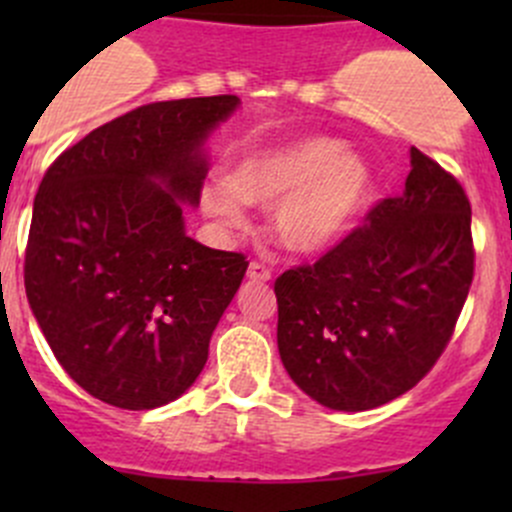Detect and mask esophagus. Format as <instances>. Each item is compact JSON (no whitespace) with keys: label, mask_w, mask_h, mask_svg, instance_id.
Instances as JSON below:
<instances>
[{"label":"esophagus","mask_w":512,"mask_h":512,"mask_svg":"<svg viewBox=\"0 0 512 512\" xmlns=\"http://www.w3.org/2000/svg\"><path fill=\"white\" fill-rule=\"evenodd\" d=\"M247 280H252V282H270L272 280V272L267 270L265 265H260V262H250V267H247Z\"/></svg>","instance_id":"obj_1"}]
</instances>
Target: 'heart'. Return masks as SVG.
Instances as JSON below:
<instances>
[{
  "instance_id": "obj_1",
  "label": "heart",
  "mask_w": 512,
  "mask_h": 512,
  "mask_svg": "<svg viewBox=\"0 0 512 512\" xmlns=\"http://www.w3.org/2000/svg\"><path fill=\"white\" fill-rule=\"evenodd\" d=\"M374 188L369 163L339 138L307 136L262 148L230 175L205 180L200 205L223 227L245 225V203L272 210L270 232L292 255H317L342 240Z\"/></svg>"
}]
</instances>
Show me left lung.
<instances>
[{
  "instance_id": "obj_1",
  "label": "left lung",
  "mask_w": 512,
  "mask_h": 512,
  "mask_svg": "<svg viewBox=\"0 0 512 512\" xmlns=\"http://www.w3.org/2000/svg\"><path fill=\"white\" fill-rule=\"evenodd\" d=\"M386 198L314 265L277 277V349L317 404L366 411L414 389L451 339L473 282L471 203L411 148Z\"/></svg>"
}]
</instances>
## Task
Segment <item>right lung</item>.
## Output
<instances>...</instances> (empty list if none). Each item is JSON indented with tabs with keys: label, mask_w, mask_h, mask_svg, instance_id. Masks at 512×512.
Wrapping results in <instances>:
<instances>
[{
	"label": "right lung",
	"mask_w": 512,
	"mask_h": 512,
	"mask_svg": "<svg viewBox=\"0 0 512 512\" xmlns=\"http://www.w3.org/2000/svg\"><path fill=\"white\" fill-rule=\"evenodd\" d=\"M237 96L160 101L61 153L34 198L24 285L56 361L103 404L146 411L193 386L247 262L185 232L208 138Z\"/></svg>",
	"instance_id": "add662e5"
}]
</instances>
